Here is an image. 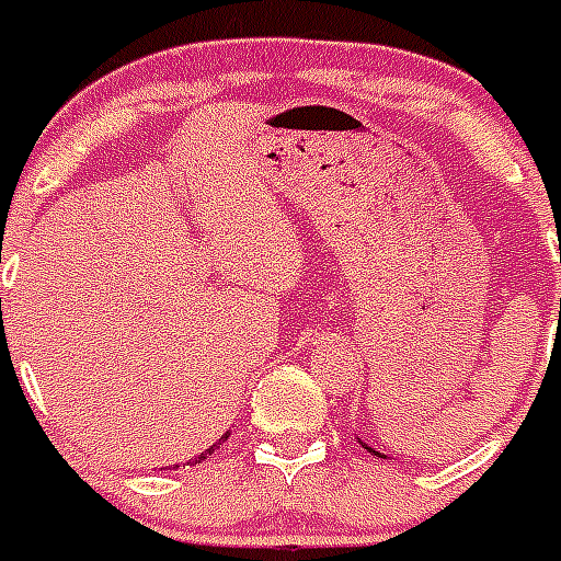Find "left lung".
I'll use <instances>...</instances> for the list:
<instances>
[{
    "mask_svg": "<svg viewBox=\"0 0 561 561\" xmlns=\"http://www.w3.org/2000/svg\"><path fill=\"white\" fill-rule=\"evenodd\" d=\"M359 444H363V440H359ZM363 446H366L368 453H375V449H371V446H368V444H363ZM375 455H380V453H375ZM380 458H383V455H380Z\"/></svg>",
    "mask_w": 561,
    "mask_h": 561,
    "instance_id": "8db88e82",
    "label": "left lung"
}]
</instances>
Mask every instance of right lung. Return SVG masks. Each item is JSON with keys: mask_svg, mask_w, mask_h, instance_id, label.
Returning <instances> with one entry per match:
<instances>
[{"mask_svg": "<svg viewBox=\"0 0 561 561\" xmlns=\"http://www.w3.org/2000/svg\"><path fill=\"white\" fill-rule=\"evenodd\" d=\"M227 438H230V432H225V438H218V444H221V440H227ZM218 444H213V446H209V449H204L202 455H195L193 461H186V467H193V463H202L204 458H207V455H213V449H216ZM172 470H178V463H175V467H172Z\"/></svg>", "mask_w": 561, "mask_h": 561, "instance_id": "obj_1", "label": "right lung"}]
</instances>
